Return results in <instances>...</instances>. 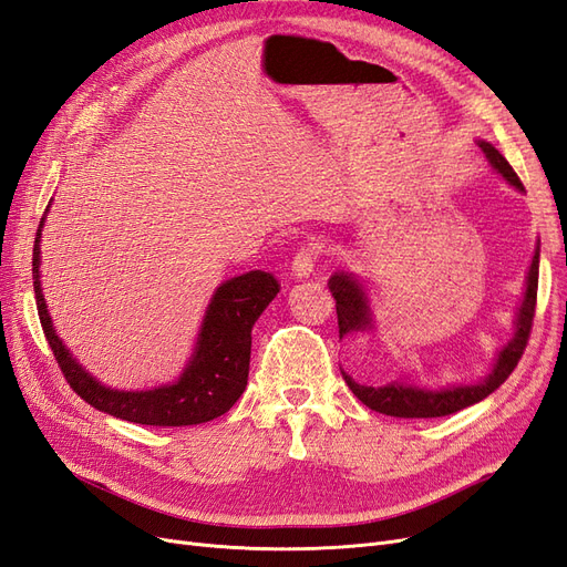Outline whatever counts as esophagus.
Masks as SVG:
<instances>
[{"label": "esophagus", "instance_id": "esophagus-1", "mask_svg": "<svg viewBox=\"0 0 567 567\" xmlns=\"http://www.w3.org/2000/svg\"><path fill=\"white\" fill-rule=\"evenodd\" d=\"M319 255H321L319 246L307 244V246L298 248V252L293 255V262H290V269H293V274H296L298 279H307L315 271V267L319 262Z\"/></svg>", "mask_w": 567, "mask_h": 567}]
</instances>
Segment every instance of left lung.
<instances>
[{
	"label": "left lung",
	"instance_id": "obj_1",
	"mask_svg": "<svg viewBox=\"0 0 567 567\" xmlns=\"http://www.w3.org/2000/svg\"><path fill=\"white\" fill-rule=\"evenodd\" d=\"M480 148L485 151L487 161L499 169L502 177L523 192V182L516 175V169L508 165V161L496 151L492 144L480 142ZM537 284H539V250L532 257V267L527 274V290L523 298L520 315L516 321V336L508 342V346L499 352V359H496L494 371L487 375L483 383L477 385H456L447 390H421V388H411L404 383H392L385 388H371L357 383L352 375L342 371V379L350 385V390L357 394V400H362L371 411H379V414L385 416H398V419H437V416H450L456 414V411L466 409L480 400H485L487 394H492L496 388H499L513 369L518 367L520 357L527 348L529 331H532V321H535V310H537ZM329 290L336 298V315H338V333L340 338L352 331H367L371 329V317H369V307L364 290L348 274H333L329 279Z\"/></svg>",
	"mask_w": 567,
	"mask_h": 567
}]
</instances>
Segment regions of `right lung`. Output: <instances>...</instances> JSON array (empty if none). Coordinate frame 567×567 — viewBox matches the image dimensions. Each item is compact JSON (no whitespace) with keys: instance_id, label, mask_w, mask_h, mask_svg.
I'll use <instances>...</instances> for the list:
<instances>
[{"instance_id":"1","label":"right lung","mask_w":567,"mask_h":567,"mask_svg":"<svg viewBox=\"0 0 567 567\" xmlns=\"http://www.w3.org/2000/svg\"><path fill=\"white\" fill-rule=\"evenodd\" d=\"M40 231L42 225L32 248V286L40 323L61 373L84 402L115 419L161 427L208 423L227 414L248 385L252 323L281 290L274 274L248 271L217 288L203 319L196 354L177 383L136 392L111 390L84 373L54 333L40 288Z\"/></svg>"}]
</instances>
